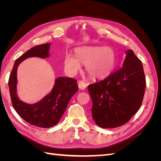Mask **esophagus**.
Segmentation results:
<instances>
[{"label":"esophagus","mask_w":161,"mask_h":161,"mask_svg":"<svg viewBox=\"0 0 161 161\" xmlns=\"http://www.w3.org/2000/svg\"><path fill=\"white\" fill-rule=\"evenodd\" d=\"M78 86H79V89H81V90H84L86 89V85L85 82L83 81H79V85H78Z\"/></svg>","instance_id":"esophagus-1"}]
</instances>
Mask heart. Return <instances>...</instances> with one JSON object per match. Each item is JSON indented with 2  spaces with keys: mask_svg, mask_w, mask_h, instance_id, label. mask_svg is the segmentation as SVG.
<instances>
[{
  "mask_svg": "<svg viewBox=\"0 0 161 161\" xmlns=\"http://www.w3.org/2000/svg\"><path fill=\"white\" fill-rule=\"evenodd\" d=\"M75 54V56L67 53L64 59L65 69L70 75L76 74L81 63L86 66V70L91 78L104 79L116 66V53L110 47L82 46L76 48Z\"/></svg>",
  "mask_w": 161,
  "mask_h": 161,
  "instance_id": "b5f03b06",
  "label": "heart"
}]
</instances>
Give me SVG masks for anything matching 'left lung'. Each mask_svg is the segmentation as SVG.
<instances>
[{"label":"left lung","instance_id":"left-lung-1","mask_svg":"<svg viewBox=\"0 0 161 161\" xmlns=\"http://www.w3.org/2000/svg\"><path fill=\"white\" fill-rule=\"evenodd\" d=\"M122 67L104 80L89 85L92 117L103 128L123 125L140 109L146 89L142 62L128 50Z\"/></svg>","mask_w":161,"mask_h":161}]
</instances>
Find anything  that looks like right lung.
<instances>
[{
  "instance_id": "right-lung-1",
  "label": "right lung",
  "mask_w": 161,
  "mask_h": 161,
  "mask_svg": "<svg viewBox=\"0 0 161 161\" xmlns=\"http://www.w3.org/2000/svg\"><path fill=\"white\" fill-rule=\"evenodd\" d=\"M50 45V43H45L34 46L18 58L14 62L8 79L12 105L17 113L27 123L43 128L53 127L59 122L71 97L79 89L75 79L58 77L55 80L52 91L41 101L34 104H28L19 99L17 95L18 66L28 58L49 57Z\"/></svg>"
}]
</instances>
